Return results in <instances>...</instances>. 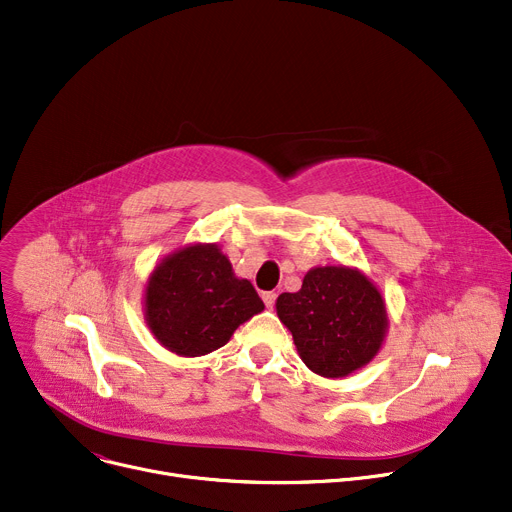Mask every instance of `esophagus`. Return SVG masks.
<instances>
[{
    "instance_id": "1",
    "label": "esophagus",
    "mask_w": 512,
    "mask_h": 512,
    "mask_svg": "<svg viewBox=\"0 0 512 512\" xmlns=\"http://www.w3.org/2000/svg\"><path fill=\"white\" fill-rule=\"evenodd\" d=\"M261 298H263V302H265L267 306H274V304H276L278 294H276V292H263V294H261Z\"/></svg>"
}]
</instances>
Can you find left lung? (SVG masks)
Masks as SVG:
<instances>
[{
	"mask_svg": "<svg viewBox=\"0 0 512 512\" xmlns=\"http://www.w3.org/2000/svg\"><path fill=\"white\" fill-rule=\"evenodd\" d=\"M276 306L302 362L321 377H346L370 362L383 344V296L356 269L315 267L302 288L280 294Z\"/></svg>",
	"mask_w": 512,
	"mask_h": 512,
	"instance_id": "left-lung-1",
	"label": "left lung"
}]
</instances>
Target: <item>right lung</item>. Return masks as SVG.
<instances>
[{
  "label": "right lung",
  "mask_w": 512,
  "mask_h": 512,
  "mask_svg": "<svg viewBox=\"0 0 512 512\" xmlns=\"http://www.w3.org/2000/svg\"><path fill=\"white\" fill-rule=\"evenodd\" d=\"M263 311L249 280H238L216 245L187 247L162 261L146 288V319L158 342L181 356L222 348Z\"/></svg>",
  "instance_id": "1"
}]
</instances>
